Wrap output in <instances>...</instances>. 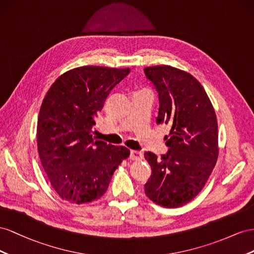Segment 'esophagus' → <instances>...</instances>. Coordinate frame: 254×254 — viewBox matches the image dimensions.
Returning a JSON list of instances; mask_svg holds the SVG:
<instances>
[{
	"label": "esophagus",
	"instance_id": "34e87169",
	"mask_svg": "<svg viewBox=\"0 0 254 254\" xmlns=\"http://www.w3.org/2000/svg\"><path fill=\"white\" fill-rule=\"evenodd\" d=\"M142 153L139 151H136V150H132L131 153H129V159H132V161H139V159L142 158Z\"/></svg>",
	"mask_w": 254,
	"mask_h": 254
}]
</instances>
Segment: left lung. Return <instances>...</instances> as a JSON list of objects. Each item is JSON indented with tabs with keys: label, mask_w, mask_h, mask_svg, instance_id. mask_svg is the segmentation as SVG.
Listing matches in <instances>:
<instances>
[{
	"label": "left lung",
	"mask_w": 254,
	"mask_h": 254,
	"mask_svg": "<svg viewBox=\"0 0 254 254\" xmlns=\"http://www.w3.org/2000/svg\"><path fill=\"white\" fill-rule=\"evenodd\" d=\"M159 100L157 125H169L168 151L162 157L148 151L152 173L147 197L164 207L191 201L205 185L218 157V126L213 105L191 74L170 66L143 69Z\"/></svg>",
	"instance_id": "left-lung-1"
}]
</instances>
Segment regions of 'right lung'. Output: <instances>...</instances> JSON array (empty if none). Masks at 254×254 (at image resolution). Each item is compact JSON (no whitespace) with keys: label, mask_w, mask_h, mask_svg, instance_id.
I'll return each instance as SVG.
<instances>
[{"label":"right lung","mask_w":254,"mask_h":254,"mask_svg":"<svg viewBox=\"0 0 254 254\" xmlns=\"http://www.w3.org/2000/svg\"><path fill=\"white\" fill-rule=\"evenodd\" d=\"M129 69L86 66L70 70L51 86L38 116L42 167L60 197L82 204L102 197L129 150L92 137L96 117Z\"/></svg>","instance_id":"obj_1"}]
</instances>
